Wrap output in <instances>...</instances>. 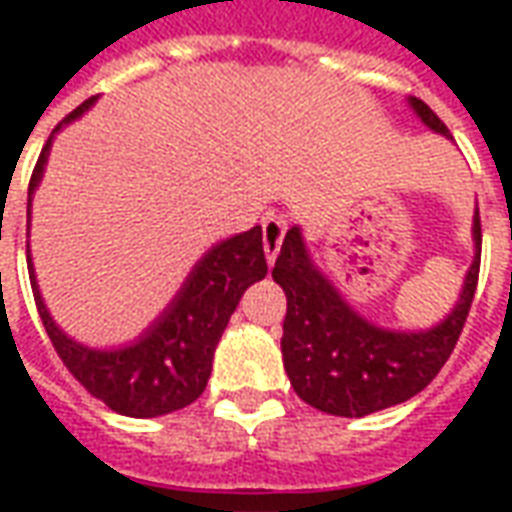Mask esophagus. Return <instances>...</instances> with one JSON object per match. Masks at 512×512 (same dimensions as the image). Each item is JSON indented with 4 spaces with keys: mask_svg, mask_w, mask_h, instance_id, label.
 <instances>
[{
    "mask_svg": "<svg viewBox=\"0 0 512 512\" xmlns=\"http://www.w3.org/2000/svg\"><path fill=\"white\" fill-rule=\"evenodd\" d=\"M285 230H288V224H285L282 216H268L266 222H263V252H266L268 266H274V260H277Z\"/></svg>",
    "mask_w": 512,
    "mask_h": 512,
    "instance_id": "34e87169",
    "label": "esophagus"
}]
</instances>
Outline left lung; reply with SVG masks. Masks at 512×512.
Returning a JSON list of instances; mask_svg holds the SVG:
<instances>
[{"mask_svg": "<svg viewBox=\"0 0 512 512\" xmlns=\"http://www.w3.org/2000/svg\"><path fill=\"white\" fill-rule=\"evenodd\" d=\"M411 112L433 134L452 139L436 112L408 98ZM474 257L452 310L428 329H395L370 321L312 260L293 224L271 277L288 296L282 323V362L296 395L334 417H367L406 403L436 378L461 337L480 274V213L472 219Z\"/></svg>", "mask_w": 512, "mask_h": 512, "instance_id": "1", "label": "left lung"}]
</instances>
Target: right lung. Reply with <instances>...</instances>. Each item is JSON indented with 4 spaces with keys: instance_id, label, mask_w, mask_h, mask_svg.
<instances>
[{
    "instance_id": "add662e5",
    "label": "right lung",
    "mask_w": 512,
    "mask_h": 512,
    "mask_svg": "<svg viewBox=\"0 0 512 512\" xmlns=\"http://www.w3.org/2000/svg\"><path fill=\"white\" fill-rule=\"evenodd\" d=\"M95 104V98L76 106L71 115L54 128L49 142L40 153L27 200V235L32 224V194L43 180V169L49 161L54 134L71 126ZM27 266L40 321L49 332L54 351L60 354L73 378L106 406L123 417L150 419L178 411L194 403L211 378L213 351L222 340L230 315L238 307L249 285H255L268 274L263 255V230L252 227L246 233L230 235L213 244L194 263L186 282L180 285L175 299L164 312L147 326L136 340L117 348H93L62 329L51 318L49 307L38 288L32 255L27 244Z\"/></svg>"
}]
</instances>
